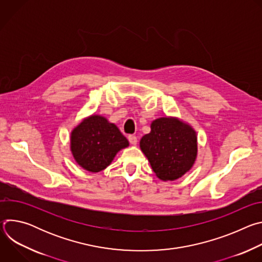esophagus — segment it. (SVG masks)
<instances>
[{"label":"esophagus","instance_id":"esophagus-1","mask_svg":"<svg viewBox=\"0 0 262 262\" xmlns=\"http://www.w3.org/2000/svg\"><path fill=\"white\" fill-rule=\"evenodd\" d=\"M128 141H129V143H130V144L136 145V144H137V142H138V139H137V137H136V136H134V135H129V136H128Z\"/></svg>","mask_w":262,"mask_h":262}]
</instances>
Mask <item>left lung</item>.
Wrapping results in <instances>:
<instances>
[{
	"mask_svg": "<svg viewBox=\"0 0 262 262\" xmlns=\"http://www.w3.org/2000/svg\"><path fill=\"white\" fill-rule=\"evenodd\" d=\"M142 137L140 148L156 175L164 181L175 180L193 167L197 158V136L192 126L173 117L151 123Z\"/></svg>",
	"mask_w": 262,
	"mask_h": 262,
	"instance_id": "left-lung-1",
	"label": "left lung"
}]
</instances>
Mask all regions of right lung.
<instances>
[{"mask_svg": "<svg viewBox=\"0 0 262 262\" xmlns=\"http://www.w3.org/2000/svg\"><path fill=\"white\" fill-rule=\"evenodd\" d=\"M129 145L119 128L99 115H91L74 127L70 149L76 162L85 170L96 173L105 169L121 149Z\"/></svg>", "mask_w": 262, "mask_h": 262, "instance_id": "1", "label": "right lung"}]
</instances>
